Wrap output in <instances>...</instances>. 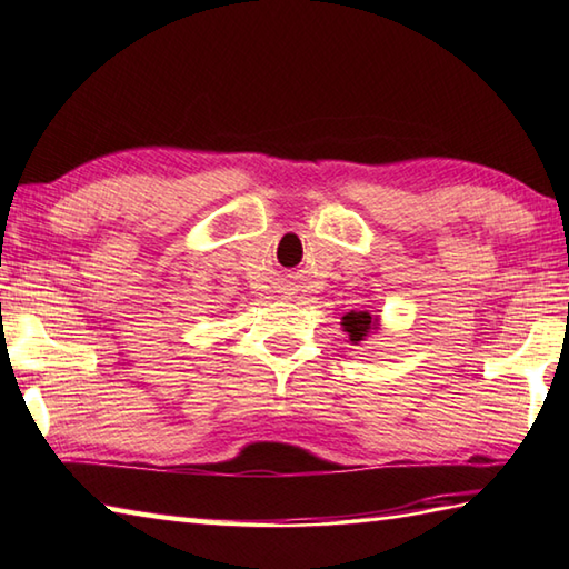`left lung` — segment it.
<instances>
[{
  "instance_id": "obj_1",
  "label": "left lung",
  "mask_w": 569,
  "mask_h": 569,
  "mask_svg": "<svg viewBox=\"0 0 569 569\" xmlns=\"http://www.w3.org/2000/svg\"><path fill=\"white\" fill-rule=\"evenodd\" d=\"M342 325H345V330L349 332V340L352 342H359V340H365V337L369 335V330L373 328V318L369 316V312H365V310H359V312H347V316L342 318Z\"/></svg>"
}]
</instances>
